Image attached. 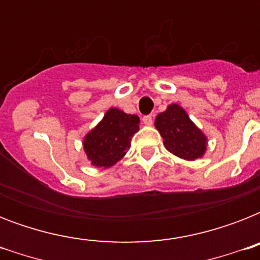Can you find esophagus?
I'll use <instances>...</instances> for the list:
<instances>
[{
	"label": "esophagus",
	"instance_id": "34e87169",
	"mask_svg": "<svg viewBox=\"0 0 260 260\" xmlns=\"http://www.w3.org/2000/svg\"><path fill=\"white\" fill-rule=\"evenodd\" d=\"M142 120H143V124H144V125H152V122H154V118H152V116H151V114H148V116H144Z\"/></svg>",
	"mask_w": 260,
	"mask_h": 260
}]
</instances>
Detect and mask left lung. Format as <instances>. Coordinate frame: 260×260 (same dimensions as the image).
Listing matches in <instances>:
<instances>
[{"mask_svg": "<svg viewBox=\"0 0 260 260\" xmlns=\"http://www.w3.org/2000/svg\"><path fill=\"white\" fill-rule=\"evenodd\" d=\"M155 128L163 138L166 150L178 158L196 160L205 155L208 138L181 105L170 104L159 113L155 118Z\"/></svg>", "mask_w": 260, "mask_h": 260, "instance_id": "8db88e82", "label": "left lung"}]
</instances>
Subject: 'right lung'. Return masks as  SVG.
Returning a JSON list of instances; mask_svg holds the SVG:
<instances>
[{
  "instance_id": "right-lung-1",
  "label": "right lung",
  "mask_w": 260,
  "mask_h": 260,
  "mask_svg": "<svg viewBox=\"0 0 260 260\" xmlns=\"http://www.w3.org/2000/svg\"><path fill=\"white\" fill-rule=\"evenodd\" d=\"M140 118L117 108L106 110L104 117L82 140L83 151L94 167L109 169L120 162L139 131Z\"/></svg>"
}]
</instances>
